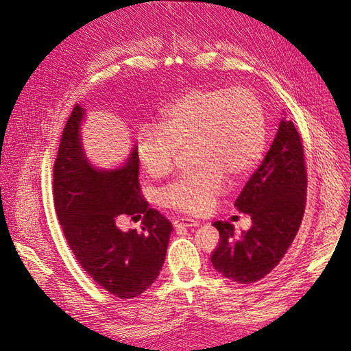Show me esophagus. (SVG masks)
<instances>
[{
  "label": "esophagus",
  "instance_id": "obj_1",
  "mask_svg": "<svg viewBox=\"0 0 351 351\" xmlns=\"http://www.w3.org/2000/svg\"><path fill=\"white\" fill-rule=\"evenodd\" d=\"M198 224L199 221L194 219H178L173 221V228L178 230V229H186V228H197Z\"/></svg>",
  "mask_w": 351,
  "mask_h": 351
}]
</instances>
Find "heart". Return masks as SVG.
<instances>
[{
    "label": "heart",
    "instance_id": "heart-1",
    "mask_svg": "<svg viewBox=\"0 0 351 351\" xmlns=\"http://www.w3.org/2000/svg\"><path fill=\"white\" fill-rule=\"evenodd\" d=\"M162 128L144 127L135 150L144 172L162 178L171 172L178 147L192 143L198 172L162 191L166 206L189 214L207 213L223 192V173L251 172L265 147V118L259 99L245 88L194 87L160 110Z\"/></svg>",
    "mask_w": 351,
    "mask_h": 351
}]
</instances>
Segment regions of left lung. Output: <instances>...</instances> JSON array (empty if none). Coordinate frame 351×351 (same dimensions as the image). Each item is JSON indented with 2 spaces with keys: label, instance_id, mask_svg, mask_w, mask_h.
Here are the masks:
<instances>
[{
  "label": "left lung",
  "instance_id": "obj_1",
  "mask_svg": "<svg viewBox=\"0 0 351 351\" xmlns=\"http://www.w3.org/2000/svg\"><path fill=\"white\" fill-rule=\"evenodd\" d=\"M276 138L255 173L234 201L250 214L252 226L239 236L228 221H214L220 242L210 259L217 273L250 285L273 271L300 228L306 201L303 145L293 122L282 112Z\"/></svg>",
  "mask_w": 351,
  "mask_h": 351
}]
</instances>
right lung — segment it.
I'll return each mask as SVG.
<instances>
[{"label": "right lung", "mask_w": 351, "mask_h": 351, "mask_svg": "<svg viewBox=\"0 0 351 351\" xmlns=\"http://www.w3.org/2000/svg\"><path fill=\"white\" fill-rule=\"evenodd\" d=\"M86 109L77 105L66 122L53 165V202L77 261L99 286L121 299L149 289L163 267L172 223L140 195L135 144L122 165L99 167L86 154ZM123 213H143V232L117 228Z\"/></svg>", "instance_id": "add662e5"}]
</instances>
